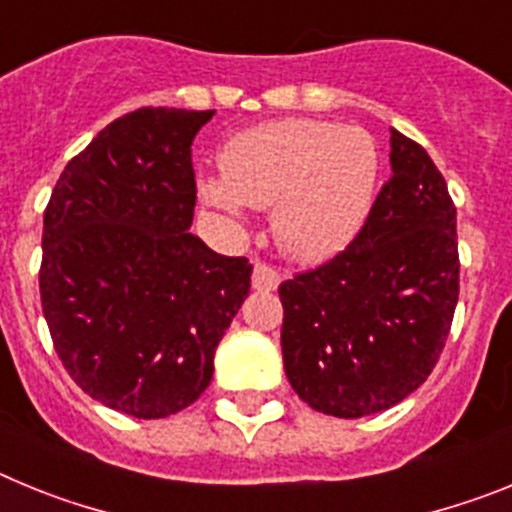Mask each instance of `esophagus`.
I'll return each instance as SVG.
<instances>
[{
    "label": "esophagus",
    "instance_id": "obj_1",
    "mask_svg": "<svg viewBox=\"0 0 512 512\" xmlns=\"http://www.w3.org/2000/svg\"><path fill=\"white\" fill-rule=\"evenodd\" d=\"M279 271L274 269V266L269 264H261V261H256L253 264V289H259V292H271V289L279 287Z\"/></svg>",
    "mask_w": 512,
    "mask_h": 512
}]
</instances>
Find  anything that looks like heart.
<instances>
[{
  "label": "heart",
  "instance_id": "heart-1",
  "mask_svg": "<svg viewBox=\"0 0 512 512\" xmlns=\"http://www.w3.org/2000/svg\"><path fill=\"white\" fill-rule=\"evenodd\" d=\"M379 174L382 151L369 130L292 117L238 135L223 156V179L205 184V194L228 207H277L282 251L318 264L364 228Z\"/></svg>",
  "mask_w": 512,
  "mask_h": 512
}]
</instances>
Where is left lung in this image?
Returning a JSON list of instances; mask_svg holds the SVG:
<instances>
[{
    "label": "left lung",
    "instance_id": "obj_1",
    "mask_svg": "<svg viewBox=\"0 0 512 512\" xmlns=\"http://www.w3.org/2000/svg\"><path fill=\"white\" fill-rule=\"evenodd\" d=\"M392 176L343 251L279 284L282 356L312 410L361 418L402 402L438 364L456 302L459 243L446 179L390 130Z\"/></svg>",
    "mask_w": 512,
    "mask_h": 512
}]
</instances>
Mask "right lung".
<instances>
[{
	"label": "right lung",
	"instance_id": "right-lung-1",
	"mask_svg": "<svg viewBox=\"0 0 512 512\" xmlns=\"http://www.w3.org/2000/svg\"><path fill=\"white\" fill-rule=\"evenodd\" d=\"M215 110L140 107L110 122L56 182L43 217L40 302L81 390L117 413L166 418L212 379L253 266L189 233L192 140Z\"/></svg>",
	"mask_w": 512,
	"mask_h": 512
}]
</instances>
